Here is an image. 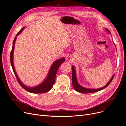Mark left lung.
Returning <instances> with one entry per match:
<instances>
[{
  "label": "left lung",
  "mask_w": 126,
  "mask_h": 126,
  "mask_svg": "<svg viewBox=\"0 0 126 126\" xmlns=\"http://www.w3.org/2000/svg\"><path fill=\"white\" fill-rule=\"evenodd\" d=\"M106 30L108 32L110 33L109 30L107 29H106ZM72 86H73L74 89L78 91L79 93H83V94H88V93H95V92H97V91H99L100 90H101L102 89H104L105 88L107 87L111 82L112 81V79L115 76V74H114L111 78L110 79L109 81L107 83V84H106V86L104 87H103L101 88H99V89H88V88H86L85 87H83L81 85H80L79 83L77 82V77H76V70L75 69V67L74 66H72Z\"/></svg>",
  "instance_id": "1"
}]
</instances>
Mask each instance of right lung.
I'll list each match as a JSON object with an SVG mask.
<instances>
[{
  "mask_svg": "<svg viewBox=\"0 0 126 126\" xmlns=\"http://www.w3.org/2000/svg\"><path fill=\"white\" fill-rule=\"evenodd\" d=\"M24 29V28H22L20 31L17 33V35L16 37H15L13 41V47L10 52V63H11V67H12L14 74L15 76H16L18 83H19V85L23 88L25 90L28 91L29 93H33V94L45 93L46 92H48V91H49L50 89H51L53 85H54V84L55 82V78H56V76L57 70H58L59 67L60 66V64L65 61V59L64 58L59 59L58 60H56V62H55L54 63H53V64H52L50 68V69H49L47 78H46V79L43 82L40 83V84L38 86L34 87H28L24 85L23 83L20 81L19 78L18 77V75H17L16 71L15 70L14 63H13V55H14V50L15 41H16L17 36L19 35V34L21 33V32Z\"/></svg>",
  "mask_w": 126,
  "mask_h": 126,
  "instance_id": "add662e5",
  "label": "right lung"
}]
</instances>
